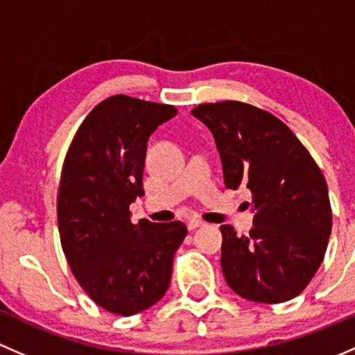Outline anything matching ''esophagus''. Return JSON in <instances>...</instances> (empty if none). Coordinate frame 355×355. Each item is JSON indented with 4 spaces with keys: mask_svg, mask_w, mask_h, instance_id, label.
I'll return each instance as SVG.
<instances>
[{
    "mask_svg": "<svg viewBox=\"0 0 355 355\" xmlns=\"http://www.w3.org/2000/svg\"><path fill=\"white\" fill-rule=\"evenodd\" d=\"M203 224H205V222H203V220H200V218H189L188 224H186V225H188L189 231H195V229L202 227Z\"/></svg>",
    "mask_w": 355,
    "mask_h": 355,
    "instance_id": "1",
    "label": "esophagus"
}]
</instances>
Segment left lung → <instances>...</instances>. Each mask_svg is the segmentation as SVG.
I'll list each match as a JSON object with an SVG mask.
<instances>
[{
	"mask_svg": "<svg viewBox=\"0 0 355 355\" xmlns=\"http://www.w3.org/2000/svg\"><path fill=\"white\" fill-rule=\"evenodd\" d=\"M217 144L225 186L253 195L254 225L237 236L220 225V265L229 287L254 302L295 297L320 268L331 232L328 186L311 153L270 112L237 101L191 111Z\"/></svg>",
	"mask_w": 355,
	"mask_h": 355,
	"instance_id": "8db88e82",
	"label": "left lung"
}]
</instances>
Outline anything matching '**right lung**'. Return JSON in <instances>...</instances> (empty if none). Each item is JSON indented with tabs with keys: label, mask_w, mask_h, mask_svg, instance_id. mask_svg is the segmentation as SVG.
<instances>
[{
	"label": "right lung",
	"mask_w": 355,
	"mask_h": 355,
	"mask_svg": "<svg viewBox=\"0 0 355 355\" xmlns=\"http://www.w3.org/2000/svg\"><path fill=\"white\" fill-rule=\"evenodd\" d=\"M178 114L174 105L112 96L90 111L69 145L58 189L61 246L83 291L105 311L131 316L169 288L182 222L133 224L144 196L148 137Z\"/></svg>",
	"instance_id": "add662e5"
}]
</instances>
